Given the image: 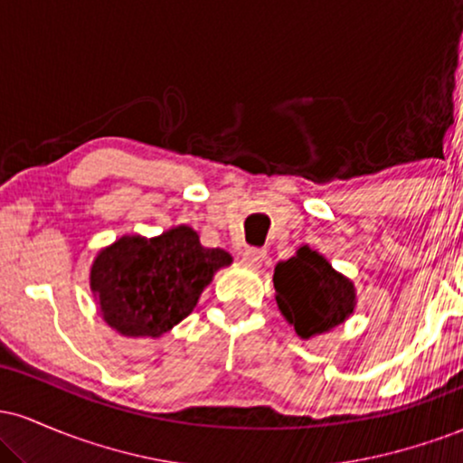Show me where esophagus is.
Returning <instances> with one entry per match:
<instances>
[{
  "label": "esophagus",
  "mask_w": 463,
  "mask_h": 463,
  "mask_svg": "<svg viewBox=\"0 0 463 463\" xmlns=\"http://www.w3.org/2000/svg\"><path fill=\"white\" fill-rule=\"evenodd\" d=\"M241 261L246 265H252V268H261L265 261V250L261 248H246L241 252Z\"/></svg>",
  "instance_id": "34e87169"
}]
</instances>
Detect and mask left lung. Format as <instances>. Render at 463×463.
I'll use <instances>...</instances> for the list:
<instances>
[{"mask_svg": "<svg viewBox=\"0 0 463 463\" xmlns=\"http://www.w3.org/2000/svg\"><path fill=\"white\" fill-rule=\"evenodd\" d=\"M276 305L302 339L316 337L342 324L357 305L353 280L309 246L274 269Z\"/></svg>", "mask_w": 463, "mask_h": 463, "instance_id": "8db88e82", "label": "left lung"}]
</instances>
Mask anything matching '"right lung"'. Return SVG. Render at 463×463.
Listing matches in <instances>:
<instances>
[{
    "mask_svg": "<svg viewBox=\"0 0 463 463\" xmlns=\"http://www.w3.org/2000/svg\"><path fill=\"white\" fill-rule=\"evenodd\" d=\"M231 263L226 250L204 248L189 226L152 239L126 235L95 257L91 291L117 333L161 337L194 311L213 274Z\"/></svg>",
    "mask_w": 463,
    "mask_h": 463,
    "instance_id": "right-lung-1",
    "label": "right lung"
}]
</instances>
